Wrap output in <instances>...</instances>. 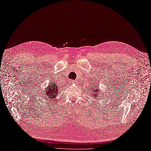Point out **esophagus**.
Segmentation results:
<instances>
[{"label":"esophagus","mask_w":151,"mask_h":151,"mask_svg":"<svg viewBox=\"0 0 151 151\" xmlns=\"http://www.w3.org/2000/svg\"><path fill=\"white\" fill-rule=\"evenodd\" d=\"M71 83H77V81H73V80H72V81H71Z\"/></svg>","instance_id":"34e87169"}]
</instances>
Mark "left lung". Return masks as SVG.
Returning <instances> with one entry per match:
<instances>
[{"instance_id": "obj_1", "label": "left lung", "mask_w": 151, "mask_h": 151, "mask_svg": "<svg viewBox=\"0 0 151 151\" xmlns=\"http://www.w3.org/2000/svg\"><path fill=\"white\" fill-rule=\"evenodd\" d=\"M94 82L95 83V81H94ZM96 82H97V81H96ZM89 86H91V91H92V93H91L92 95H91V96H93V98L95 97L96 99V97L99 98V95H100V93H101V91L99 90V89L98 88V86L95 85L93 83V82L91 83V85H89ZM101 95H103L102 93H101Z\"/></svg>"}]
</instances>
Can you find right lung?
<instances>
[{"instance_id":"add662e5","label":"right lung","mask_w":151,"mask_h":151,"mask_svg":"<svg viewBox=\"0 0 151 151\" xmlns=\"http://www.w3.org/2000/svg\"><path fill=\"white\" fill-rule=\"evenodd\" d=\"M60 86H58V84H57L56 81H52V82L50 84V85L47 86V87L46 88V90L44 93H45V95H46V98L47 100H53L55 99V96H57L58 94Z\"/></svg>"}]
</instances>
